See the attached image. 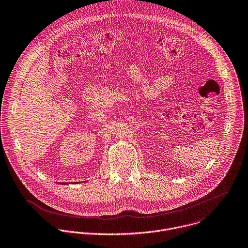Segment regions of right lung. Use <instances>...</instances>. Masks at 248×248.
Segmentation results:
<instances>
[{"label":"right lung","instance_id":"obj_1","mask_svg":"<svg viewBox=\"0 0 248 248\" xmlns=\"http://www.w3.org/2000/svg\"><path fill=\"white\" fill-rule=\"evenodd\" d=\"M64 185H65V183H64Z\"/></svg>","mask_w":248,"mask_h":248}]
</instances>
